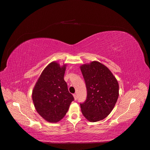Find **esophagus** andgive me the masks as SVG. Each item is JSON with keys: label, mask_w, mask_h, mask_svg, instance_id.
Instances as JSON below:
<instances>
[{"label": "esophagus", "mask_w": 150, "mask_h": 150, "mask_svg": "<svg viewBox=\"0 0 150 150\" xmlns=\"http://www.w3.org/2000/svg\"><path fill=\"white\" fill-rule=\"evenodd\" d=\"M73 96H74V97L75 100H77V96H76V93H74Z\"/></svg>", "instance_id": "esophagus-1"}]
</instances>
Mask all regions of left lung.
I'll return each mask as SVG.
<instances>
[{
    "mask_svg": "<svg viewBox=\"0 0 150 150\" xmlns=\"http://www.w3.org/2000/svg\"><path fill=\"white\" fill-rule=\"evenodd\" d=\"M87 89V97L80 103L83 115L89 122L106 118L119 97V83L112 72L98 61L80 67Z\"/></svg>",
    "mask_w": 150,
    "mask_h": 150,
    "instance_id": "8db88e82",
    "label": "left lung"
}]
</instances>
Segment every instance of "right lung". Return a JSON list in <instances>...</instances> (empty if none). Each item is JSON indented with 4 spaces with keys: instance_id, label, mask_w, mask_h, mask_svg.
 <instances>
[{
    "instance_id": "add662e5",
    "label": "right lung",
    "mask_w": 150,
    "mask_h": 150,
    "mask_svg": "<svg viewBox=\"0 0 150 150\" xmlns=\"http://www.w3.org/2000/svg\"><path fill=\"white\" fill-rule=\"evenodd\" d=\"M66 66L51 62L42 71L33 90L36 111L47 122L55 123L61 120L74 100L64 80Z\"/></svg>"
}]
</instances>
